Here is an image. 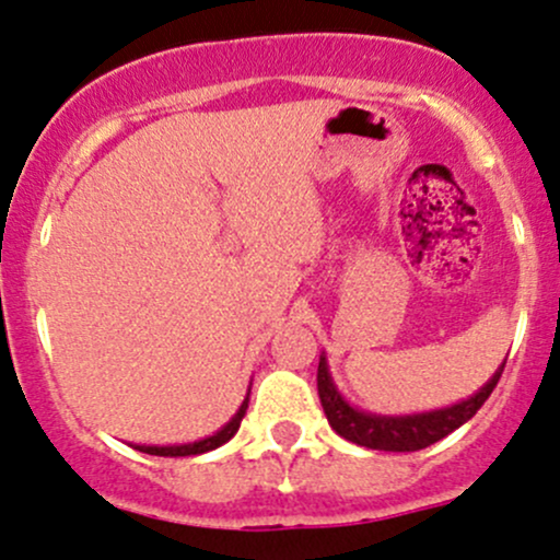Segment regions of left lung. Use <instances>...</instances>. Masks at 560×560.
Returning <instances> with one entry per match:
<instances>
[{
	"instance_id": "obj_1",
	"label": "left lung",
	"mask_w": 560,
	"mask_h": 560,
	"mask_svg": "<svg viewBox=\"0 0 560 560\" xmlns=\"http://www.w3.org/2000/svg\"><path fill=\"white\" fill-rule=\"evenodd\" d=\"M503 366H498L495 374L485 383L475 396L458 404L445 406V409L435 411H422V413H404V417H387V413H370L361 411L357 406H351L340 396L338 385L332 383L330 370H327L325 353L319 357V370H317V390L322 409L327 413V422L340 438L351 440V443L364 445L372 451H393V453H406V451H422L427 445L438 443L445 435H451L453 430L469 422L475 413L482 409L485 400L490 398L492 387L501 380Z\"/></svg>"
}]
</instances>
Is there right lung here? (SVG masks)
<instances>
[{"label": "right lung", "mask_w": 560, "mask_h": 560, "mask_svg": "<svg viewBox=\"0 0 560 560\" xmlns=\"http://www.w3.org/2000/svg\"><path fill=\"white\" fill-rule=\"evenodd\" d=\"M246 409H248V393H246V398H243L241 409L233 413V419H230L222 430H217L214 435L196 440V443H183V445H133V448L141 453H149V456H199V453L214 451V448H220V445H225L228 440L238 432L241 419L246 417Z\"/></svg>", "instance_id": "obj_1"}]
</instances>
